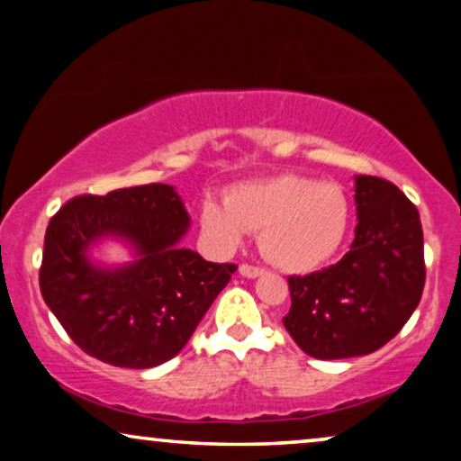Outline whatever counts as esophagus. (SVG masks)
I'll return each instance as SVG.
<instances>
[{"instance_id":"1","label":"esophagus","mask_w":461,"mask_h":461,"mask_svg":"<svg viewBox=\"0 0 461 461\" xmlns=\"http://www.w3.org/2000/svg\"><path fill=\"white\" fill-rule=\"evenodd\" d=\"M239 273H241L243 276H248V279H256V276L264 275V268L251 267V264H241V267H239Z\"/></svg>"}]
</instances>
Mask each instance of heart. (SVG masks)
<instances>
[{
    "instance_id": "b5f03b06",
    "label": "heart",
    "mask_w": 461,
    "mask_h": 461,
    "mask_svg": "<svg viewBox=\"0 0 461 461\" xmlns=\"http://www.w3.org/2000/svg\"><path fill=\"white\" fill-rule=\"evenodd\" d=\"M342 188L304 176L281 174L235 185L226 199L207 197L201 226L218 249H235L258 232L262 256L287 273H311L336 254L348 229Z\"/></svg>"
}]
</instances>
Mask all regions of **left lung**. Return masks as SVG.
<instances>
[{"instance_id":"1","label":"left lung","mask_w":461,"mask_h":461,"mask_svg":"<svg viewBox=\"0 0 461 461\" xmlns=\"http://www.w3.org/2000/svg\"><path fill=\"white\" fill-rule=\"evenodd\" d=\"M358 224L350 251L319 273L289 276L283 325L321 361L363 357L388 344L421 300L426 283L420 212L393 182L357 176Z\"/></svg>"}]
</instances>
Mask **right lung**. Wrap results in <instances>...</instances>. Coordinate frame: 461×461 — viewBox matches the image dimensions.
Wrapping results in <instances>:
<instances>
[{"label":"right lung","instance_id":"right-lung-1","mask_svg":"<svg viewBox=\"0 0 461 461\" xmlns=\"http://www.w3.org/2000/svg\"><path fill=\"white\" fill-rule=\"evenodd\" d=\"M188 213L169 185L79 194L54 213L43 239L40 289L86 355L115 367L149 369L185 348L235 264L178 248ZM104 234L135 245L139 260L94 267L86 248Z\"/></svg>","mask_w":461,"mask_h":461}]
</instances>
